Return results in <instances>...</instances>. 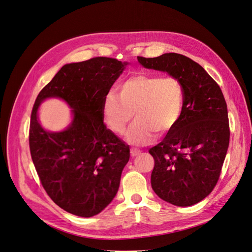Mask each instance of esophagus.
Listing matches in <instances>:
<instances>
[{
    "instance_id": "34e87169",
    "label": "esophagus",
    "mask_w": 252,
    "mask_h": 252,
    "mask_svg": "<svg viewBox=\"0 0 252 252\" xmlns=\"http://www.w3.org/2000/svg\"><path fill=\"white\" fill-rule=\"evenodd\" d=\"M140 154H141V151L140 150H137V149H131L130 150V155L132 157H136V156H138Z\"/></svg>"
}]
</instances>
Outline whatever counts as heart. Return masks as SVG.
I'll return each instance as SVG.
<instances>
[{
	"label": "heart",
	"mask_w": 252,
	"mask_h": 252,
	"mask_svg": "<svg viewBox=\"0 0 252 252\" xmlns=\"http://www.w3.org/2000/svg\"><path fill=\"white\" fill-rule=\"evenodd\" d=\"M184 105V90L179 80L150 73H137L120 85V93L110 91L105 97L102 113L113 132L123 134L134 123L126 140L132 145H146L156 132L171 131L179 123Z\"/></svg>",
	"instance_id": "heart-1"
}]
</instances>
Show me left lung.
<instances>
[{
	"label": "left lung",
	"mask_w": 252,
	"mask_h": 252,
	"mask_svg": "<svg viewBox=\"0 0 252 252\" xmlns=\"http://www.w3.org/2000/svg\"><path fill=\"white\" fill-rule=\"evenodd\" d=\"M144 68L167 72L184 90L181 119L150 154L152 188L176 206L199 203L218 182L229 147L228 109L219 85L194 61L179 53L138 57Z\"/></svg>",
	"instance_id": "8db88e82"
}]
</instances>
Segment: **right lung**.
<instances>
[{"mask_svg": "<svg viewBox=\"0 0 252 252\" xmlns=\"http://www.w3.org/2000/svg\"><path fill=\"white\" fill-rule=\"evenodd\" d=\"M128 62L94 58L64 65L40 91L31 114L30 151L41 185L64 211L93 217L111 203L129 146L103 124L102 106L110 89ZM49 97H59L72 110L65 130L49 132L38 110Z\"/></svg>", "mask_w": 252, "mask_h": 252, "instance_id": "add662e5", "label": "right lung"}]
</instances>
